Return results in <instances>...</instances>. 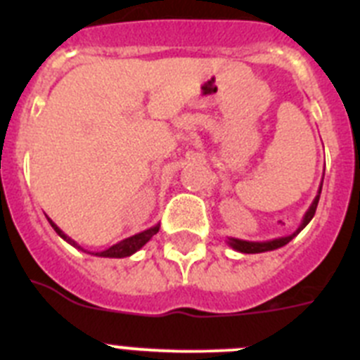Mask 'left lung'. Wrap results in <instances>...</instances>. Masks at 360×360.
<instances>
[{"label":"left lung","mask_w":360,"mask_h":360,"mask_svg":"<svg viewBox=\"0 0 360 360\" xmlns=\"http://www.w3.org/2000/svg\"><path fill=\"white\" fill-rule=\"evenodd\" d=\"M321 189H323V184L319 186L317 196L314 198V202H311V205L308 207V211L304 212L301 225L295 229V232H292L290 236L274 238V240H269V241H247V240H238V238H229L227 240L229 247H232L234 250H238V252H243V254H259V252H269V250H276V249H279V247H283V245H287L288 241L294 240L299 232L303 231V229L310 224V219L314 218V214H316V209H317V203H319Z\"/></svg>","instance_id":"obj_1"}]
</instances>
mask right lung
<instances>
[{
    "mask_svg": "<svg viewBox=\"0 0 360 360\" xmlns=\"http://www.w3.org/2000/svg\"><path fill=\"white\" fill-rule=\"evenodd\" d=\"M46 218H49V216H46ZM49 221H50V225H52L53 231H56L57 234H59V236L63 238V240L68 241V243L72 245V247H75V249L82 250V252H88V250L82 249V247L77 243V241H73L72 238L66 236L65 232H63L61 229L57 227V225L53 224L52 219L49 218ZM158 229H160V224H157V225H155V227H151V229H146V231L139 232V234H135V236L126 238V240L119 241V243L111 245L110 249L101 250V252H88V254H91V256H98V257H128V256H131V254H135L136 250H141L142 247H144V245L148 243V241L151 240V238L155 236V234H157Z\"/></svg>",
    "mask_w": 360,
    "mask_h": 360,
    "instance_id": "obj_1",
    "label": "right lung"
}]
</instances>
